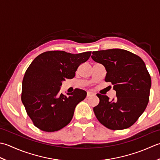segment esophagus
Here are the masks:
<instances>
[{
    "instance_id": "34e87169",
    "label": "esophagus",
    "mask_w": 160,
    "mask_h": 160,
    "mask_svg": "<svg viewBox=\"0 0 160 160\" xmlns=\"http://www.w3.org/2000/svg\"><path fill=\"white\" fill-rule=\"evenodd\" d=\"M94 93L93 92H87V97H91V96H92V95H94Z\"/></svg>"
}]
</instances>
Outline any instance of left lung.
I'll list each match as a JSON object with an SVG mask.
<instances>
[{"label":"left lung","instance_id":"left-lung-1","mask_svg":"<svg viewBox=\"0 0 160 160\" xmlns=\"http://www.w3.org/2000/svg\"><path fill=\"white\" fill-rule=\"evenodd\" d=\"M92 59L107 72L105 81L113 85L117 97L109 101L97 94L99 103L93 108L99 122L111 130H123L134 124L148 105L151 79L141 58L122 49L92 52Z\"/></svg>","mask_w":160,"mask_h":160}]
</instances>
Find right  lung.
I'll return each mask as SVG.
<instances>
[{
	"label": "right lung",
	"mask_w": 160,
	"mask_h": 160,
	"mask_svg": "<svg viewBox=\"0 0 160 160\" xmlns=\"http://www.w3.org/2000/svg\"><path fill=\"white\" fill-rule=\"evenodd\" d=\"M91 52L71 54L48 51L38 55L26 70L22 83L21 100L34 125L45 132H54L67 126L77 105L86 92L76 88L67 95L59 94L62 81L72 79Z\"/></svg>",
	"instance_id": "1"
}]
</instances>
